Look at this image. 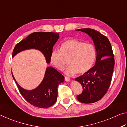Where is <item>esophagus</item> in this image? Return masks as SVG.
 I'll use <instances>...</instances> for the list:
<instances>
[{
    "label": "esophagus",
    "mask_w": 127,
    "mask_h": 127,
    "mask_svg": "<svg viewBox=\"0 0 127 127\" xmlns=\"http://www.w3.org/2000/svg\"><path fill=\"white\" fill-rule=\"evenodd\" d=\"M65 80L66 81V82H70V79L69 78L67 77V76H65Z\"/></svg>",
    "instance_id": "obj_1"
}]
</instances>
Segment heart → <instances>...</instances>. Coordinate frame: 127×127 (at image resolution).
Masks as SVG:
<instances>
[{
	"label": "heart",
	"mask_w": 127,
	"mask_h": 127,
	"mask_svg": "<svg viewBox=\"0 0 127 127\" xmlns=\"http://www.w3.org/2000/svg\"><path fill=\"white\" fill-rule=\"evenodd\" d=\"M94 45L76 39H68L62 43L60 49H54L50 56V62L59 70L64 69L68 60L69 66L66 74L72 76L77 72L83 74L89 71L96 58Z\"/></svg>",
	"instance_id": "obj_1"
}]
</instances>
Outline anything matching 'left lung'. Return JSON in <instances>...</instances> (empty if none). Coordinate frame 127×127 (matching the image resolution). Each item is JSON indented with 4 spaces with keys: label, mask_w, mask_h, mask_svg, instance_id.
I'll return each mask as SVG.
<instances>
[{
    "label": "left lung",
    "mask_w": 127,
    "mask_h": 127,
    "mask_svg": "<svg viewBox=\"0 0 127 127\" xmlns=\"http://www.w3.org/2000/svg\"><path fill=\"white\" fill-rule=\"evenodd\" d=\"M76 30L86 33L92 38L97 51L95 66L75 79L83 87L82 93L76 98L82 103H95L104 96L110 85L115 64L113 49L108 38L98 31L89 28Z\"/></svg>",
    "instance_id": "1"
}]
</instances>
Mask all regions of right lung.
<instances>
[{"label":"right lung","instance_id":"1","mask_svg":"<svg viewBox=\"0 0 127 127\" xmlns=\"http://www.w3.org/2000/svg\"><path fill=\"white\" fill-rule=\"evenodd\" d=\"M59 38L58 33L35 32L29 35L17 44L12 53V57L26 49H36L44 55L48 64L53 45ZM21 95L31 105L39 108H47L55 104L57 98V87L64 82L65 77L52 67L47 68L44 79L40 84L33 90L28 91L19 86L12 73Z\"/></svg>","mask_w":127,"mask_h":127}]
</instances>
